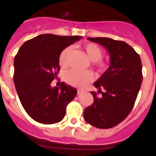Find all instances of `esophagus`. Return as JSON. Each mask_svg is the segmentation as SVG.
<instances>
[{"instance_id":"1","label":"esophagus","mask_w":156,"mask_h":156,"mask_svg":"<svg viewBox=\"0 0 156 156\" xmlns=\"http://www.w3.org/2000/svg\"><path fill=\"white\" fill-rule=\"evenodd\" d=\"M77 93H78V94H82V93H83V90H81V89H78V91H77Z\"/></svg>"}]
</instances>
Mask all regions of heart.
I'll return each instance as SVG.
<instances>
[{"label":"heart","mask_w":156,"mask_h":156,"mask_svg":"<svg viewBox=\"0 0 156 156\" xmlns=\"http://www.w3.org/2000/svg\"><path fill=\"white\" fill-rule=\"evenodd\" d=\"M90 60L94 61V66L100 72H105L109 66L108 62L102 59L103 50L94 43H86L82 46ZM72 52V48L67 47L64 49L59 56V65L62 68H66L69 65V58ZM66 82L71 86L75 87H84L87 83L94 79V75L90 72H81L78 70H69L64 76Z\"/></svg>","instance_id":"b5f03b06"}]
</instances>
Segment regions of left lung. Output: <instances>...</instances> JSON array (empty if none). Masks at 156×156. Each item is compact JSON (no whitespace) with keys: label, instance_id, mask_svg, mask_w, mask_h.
Masks as SVG:
<instances>
[{"label":"left lung","instance_id":"8db88e82","mask_svg":"<svg viewBox=\"0 0 156 156\" xmlns=\"http://www.w3.org/2000/svg\"><path fill=\"white\" fill-rule=\"evenodd\" d=\"M87 39L108 50L110 66L94 84L102 94L91 91L94 103L84 109V118L96 127L111 128L125 120L134 106L143 81L142 62L140 55L125 41L100 37Z\"/></svg>","mask_w":156,"mask_h":156}]
</instances>
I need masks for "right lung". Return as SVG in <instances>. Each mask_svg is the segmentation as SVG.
I'll list each match as a JSON object with an SVG mask.
<instances>
[{
  "label": "right lung",
  "instance_id": "obj_1",
  "mask_svg": "<svg viewBox=\"0 0 156 156\" xmlns=\"http://www.w3.org/2000/svg\"><path fill=\"white\" fill-rule=\"evenodd\" d=\"M81 36L44 34L25 42L14 59L13 81L20 102L28 115L37 122L55 124L63 119L67 105L77 94L64 82L51 87L59 74V56Z\"/></svg>",
  "mask_w": 156,
  "mask_h": 156
}]
</instances>
